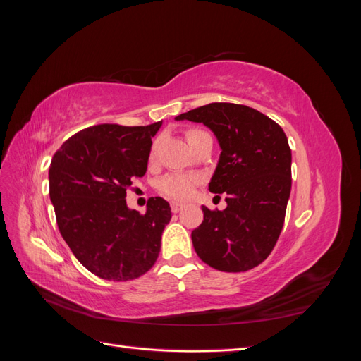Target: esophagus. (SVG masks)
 <instances>
[{"mask_svg":"<svg viewBox=\"0 0 361 361\" xmlns=\"http://www.w3.org/2000/svg\"><path fill=\"white\" fill-rule=\"evenodd\" d=\"M170 206H171V212H174V214L180 212V211H182V207H183V204H182V203H179V202H171V203H170Z\"/></svg>","mask_w":361,"mask_h":361,"instance_id":"1","label":"esophagus"}]
</instances>
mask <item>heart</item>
Listing matches in <instances>:
<instances>
[{"instance_id":"obj_1","label":"heart","mask_w":361,"mask_h":361,"mask_svg":"<svg viewBox=\"0 0 361 361\" xmlns=\"http://www.w3.org/2000/svg\"><path fill=\"white\" fill-rule=\"evenodd\" d=\"M202 133L203 130H199V129L190 130L188 140H192L195 135H199ZM154 157H155V146L150 150V159H154ZM200 180L202 178L199 174H179V173L167 174V176L159 179L158 190L174 200H187L191 197L195 185H199Z\"/></svg>"}]
</instances>
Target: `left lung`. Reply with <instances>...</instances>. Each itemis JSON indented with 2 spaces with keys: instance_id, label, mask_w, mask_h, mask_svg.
I'll return each mask as SVG.
<instances>
[{
  "instance_id": "left-lung-1",
  "label": "left lung",
  "mask_w": 361,
  "mask_h": 361,
  "mask_svg": "<svg viewBox=\"0 0 361 361\" xmlns=\"http://www.w3.org/2000/svg\"><path fill=\"white\" fill-rule=\"evenodd\" d=\"M176 120L203 123L220 143L209 191L224 192L227 207L203 206V221L191 233L197 256L224 272H244L264 262L285 223L292 187L288 137L268 116L245 105L214 102Z\"/></svg>"
}]
</instances>
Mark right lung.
Segmentation results:
<instances>
[{
  "instance_id": "right-lung-1",
  "label": "right lung",
  "mask_w": 361,
  "mask_h": 361,
  "mask_svg": "<svg viewBox=\"0 0 361 361\" xmlns=\"http://www.w3.org/2000/svg\"><path fill=\"white\" fill-rule=\"evenodd\" d=\"M161 125L85 128L52 157L49 197L59 231L81 265L104 280H134L158 259L170 204L152 197L140 214L125 197L133 180L145 176Z\"/></svg>"
}]
</instances>
